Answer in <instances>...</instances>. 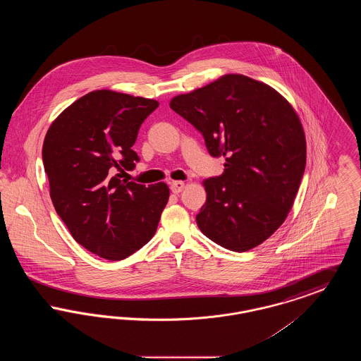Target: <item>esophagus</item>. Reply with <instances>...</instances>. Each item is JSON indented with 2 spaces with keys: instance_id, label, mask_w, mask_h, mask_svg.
<instances>
[{
  "instance_id": "34e87169",
  "label": "esophagus",
  "mask_w": 361,
  "mask_h": 361,
  "mask_svg": "<svg viewBox=\"0 0 361 361\" xmlns=\"http://www.w3.org/2000/svg\"><path fill=\"white\" fill-rule=\"evenodd\" d=\"M185 187V184L183 183V181H173L172 184H171V190H172L173 193H180L183 189Z\"/></svg>"
}]
</instances>
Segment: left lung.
Listing matches in <instances>:
<instances>
[{"mask_svg":"<svg viewBox=\"0 0 361 361\" xmlns=\"http://www.w3.org/2000/svg\"><path fill=\"white\" fill-rule=\"evenodd\" d=\"M171 108L199 130L224 172L203 181L202 233L233 252L268 240L286 221L306 168V137L291 104L264 82L226 74L173 97Z\"/></svg>","mask_w":361,"mask_h":361,"instance_id":"1","label":"left lung"}]
</instances>
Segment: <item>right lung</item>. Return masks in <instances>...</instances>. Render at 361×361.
Returning <instances> with one entry per match:
<instances>
[{
	"instance_id": "right-lung-1",
	"label": "right lung",
	"mask_w": 361,
	"mask_h": 361,
	"mask_svg": "<svg viewBox=\"0 0 361 361\" xmlns=\"http://www.w3.org/2000/svg\"><path fill=\"white\" fill-rule=\"evenodd\" d=\"M159 104L108 89L93 90L52 121L43 165L56 214L80 245L119 261L153 238L169 200L165 183L121 180L139 161L131 149Z\"/></svg>"
}]
</instances>
